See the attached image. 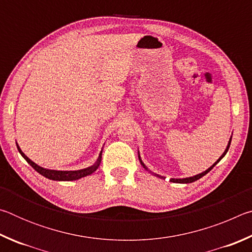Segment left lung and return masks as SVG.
I'll return each instance as SVG.
<instances>
[{"instance_id": "1", "label": "left lung", "mask_w": 252, "mask_h": 252, "mask_svg": "<svg viewBox=\"0 0 252 252\" xmlns=\"http://www.w3.org/2000/svg\"><path fill=\"white\" fill-rule=\"evenodd\" d=\"M231 139H232V135L230 136V139H229V142H228V146H227V148H225V150H224V152L222 153V155H221V157L219 158L218 160H217L215 163H213L210 168H208L206 171H203V172H201V173H198V174H195V176H192V177H188V178H171L170 179V181L171 182H174V183H191V182H194V181H197V180H199L200 178H202L203 176H206V174L209 172V171H211V169L215 167V165L218 163V162L222 159V158L227 155V152H228V150H229V147H230V143H231ZM138 156H139V160H140V163H141V165L142 167L147 170L148 172H150L151 174H153V176L155 177H158V178H160V179H164V177H162V176H160V174H157V173H155V172H152L151 170H149L148 169V167L146 164L143 163V161H142V159H141V157H140V152L138 151Z\"/></svg>"}]
</instances>
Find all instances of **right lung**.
I'll use <instances>...</instances> for the list:
<instances>
[{
    "instance_id": "right-lung-1",
    "label": "right lung",
    "mask_w": 252,
    "mask_h": 252,
    "mask_svg": "<svg viewBox=\"0 0 252 252\" xmlns=\"http://www.w3.org/2000/svg\"><path fill=\"white\" fill-rule=\"evenodd\" d=\"M16 147H18V150L21 153L25 160H27L28 163L31 165V167L35 170V171L39 172L42 176L50 179V180H54V181H73V180H79L81 178H84L87 176H90L94 171H96V169L100 167L101 160H102V151L101 150L99 158H97L96 161L93 163L92 165L84 169H80V170H52V169H46L43 167H40L39 164H36L35 162H33L31 159L24 155V152L21 150V148L19 147V144L16 143Z\"/></svg>"
}]
</instances>
